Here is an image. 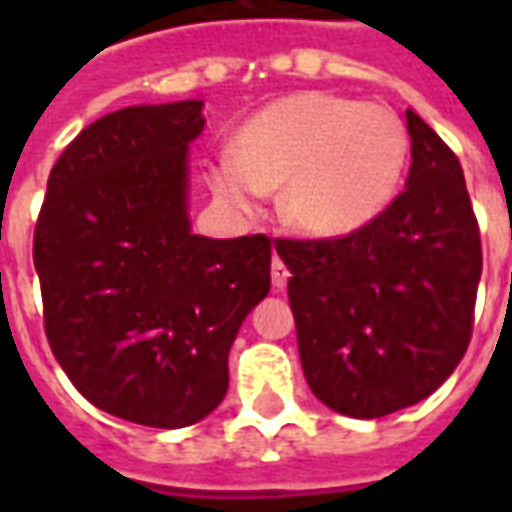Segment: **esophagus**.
I'll return each mask as SVG.
<instances>
[{
    "label": "esophagus",
    "instance_id": "34e87169",
    "mask_svg": "<svg viewBox=\"0 0 512 512\" xmlns=\"http://www.w3.org/2000/svg\"><path fill=\"white\" fill-rule=\"evenodd\" d=\"M288 277H290L288 266L282 263V257L274 255V260H271V285H274L277 290H282L285 285H288Z\"/></svg>",
    "mask_w": 512,
    "mask_h": 512
}]
</instances>
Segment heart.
I'll list each match as a JSON object with an SVG mask.
<instances>
[{
  "instance_id": "1",
  "label": "heart",
  "mask_w": 512,
  "mask_h": 512,
  "mask_svg": "<svg viewBox=\"0 0 512 512\" xmlns=\"http://www.w3.org/2000/svg\"><path fill=\"white\" fill-rule=\"evenodd\" d=\"M408 128L392 106L296 93L260 109L211 167V186L238 211L282 186V216L315 238H343L384 213L406 172Z\"/></svg>"
}]
</instances>
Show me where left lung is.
Returning <instances> with one entry per match:
<instances>
[{
    "label": "left lung",
    "mask_w": 512,
    "mask_h": 512,
    "mask_svg": "<svg viewBox=\"0 0 512 512\" xmlns=\"http://www.w3.org/2000/svg\"><path fill=\"white\" fill-rule=\"evenodd\" d=\"M411 169L381 216L343 238H277L312 395L378 419L436 392L469 348L483 271L458 156L406 112Z\"/></svg>",
    "instance_id": "8db88e82"
}]
</instances>
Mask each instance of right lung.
<instances>
[{
    "label": "right lung",
    "instance_id": "1",
    "mask_svg": "<svg viewBox=\"0 0 512 512\" xmlns=\"http://www.w3.org/2000/svg\"><path fill=\"white\" fill-rule=\"evenodd\" d=\"M202 101L128 106L62 150L35 224L43 326L93 406L186 428L227 395V354L271 290V238L191 233Z\"/></svg>",
    "mask_w": 512,
    "mask_h": 512
}]
</instances>
